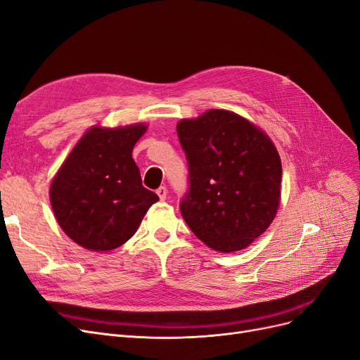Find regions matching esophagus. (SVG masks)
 <instances>
[{
	"label": "esophagus",
	"mask_w": 360,
	"mask_h": 360,
	"mask_svg": "<svg viewBox=\"0 0 360 360\" xmlns=\"http://www.w3.org/2000/svg\"><path fill=\"white\" fill-rule=\"evenodd\" d=\"M155 193H158L160 200H166V195H167V188H166V186H160V188H158V191H155Z\"/></svg>",
	"instance_id": "esophagus-1"
}]
</instances>
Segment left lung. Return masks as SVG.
<instances>
[{
    "label": "left lung",
    "mask_w": 360,
    "mask_h": 360,
    "mask_svg": "<svg viewBox=\"0 0 360 360\" xmlns=\"http://www.w3.org/2000/svg\"><path fill=\"white\" fill-rule=\"evenodd\" d=\"M176 131L188 162L184 221L216 252L245 248L279 206L283 166L274 143L247 119L217 108L181 120Z\"/></svg>",
    "instance_id": "obj_1"
}]
</instances>
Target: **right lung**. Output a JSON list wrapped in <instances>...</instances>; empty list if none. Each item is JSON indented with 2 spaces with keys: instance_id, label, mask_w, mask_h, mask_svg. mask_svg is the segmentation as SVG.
I'll use <instances>...</instances> for the list:
<instances>
[{
  "instance_id": "add662e5",
  "label": "right lung",
  "mask_w": 360,
  "mask_h": 360,
  "mask_svg": "<svg viewBox=\"0 0 360 360\" xmlns=\"http://www.w3.org/2000/svg\"><path fill=\"white\" fill-rule=\"evenodd\" d=\"M147 127L91 128L75 146L53 179L50 198L58 225L92 252L127 243L144 214L159 200L144 188L132 159Z\"/></svg>"
}]
</instances>
